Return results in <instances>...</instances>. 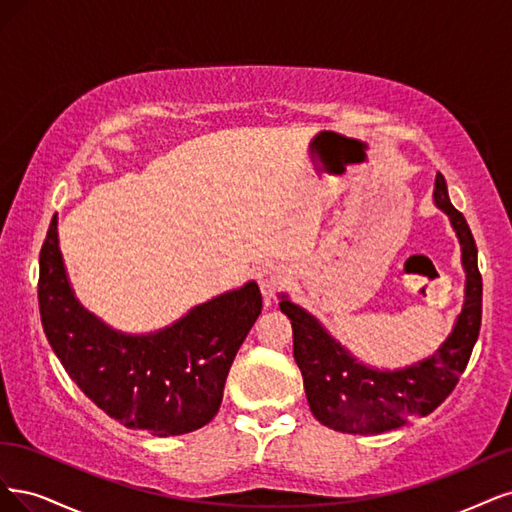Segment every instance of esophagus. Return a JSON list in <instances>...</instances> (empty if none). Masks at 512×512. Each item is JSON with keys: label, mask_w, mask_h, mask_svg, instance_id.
<instances>
[{"label": "esophagus", "mask_w": 512, "mask_h": 512, "mask_svg": "<svg viewBox=\"0 0 512 512\" xmlns=\"http://www.w3.org/2000/svg\"><path fill=\"white\" fill-rule=\"evenodd\" d=\"M289 272L285 268L280 266H274V263H270V266H263L257 274V283H259V289L263 293V298H266V304H270V300L274 298V295L287 287L289 283Z\"/></svg>", "instance_id": "34e87169"}]
</instances>
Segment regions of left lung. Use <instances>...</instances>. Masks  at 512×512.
I'll return each instance as SVG.
<instances>
[{"label":"left lung","instance_id":"1","mask_svg":"<svg viewBox=\"0 0 512 512\" xmlns=\"http://www.w3.org/2000/svg\"><path fill=\"white\" fill-rule=\"evenodd\" d=\"M434 202L449 214L461 242L466 302L453 334L430 359L398 372L370 370L357 364L306 310L287 298L278 304L291 319L293 357L304 378L308 406L329 430L346 434L387 432L406 421L430 415L449 398L468 366L483 317L478 251L466 217L449 200L447 183L440 172L436 176Z\"/></svg>","mask_w":512,"mask_h":512}]
</instances>
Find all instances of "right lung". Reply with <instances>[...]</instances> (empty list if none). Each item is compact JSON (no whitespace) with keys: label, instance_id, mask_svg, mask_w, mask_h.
Returning a JSON list of instances; mask_svg holds the SVG:
<instances>
[{"label":"right lung","instance_id":"add662e5","mask_svg":"<svg viewBox=\"0 0 512 512\" xmlns=\"http://www.w3.org/2000/svg\"><path fill=\"white\" fill-rule=\"evenodd\" d=\"M38 304L44 334L87 398L131 430L178 436L217 415L229 368L261 315L257 283L195 306L151 336H123L82 308L70 289L57 217L40 251Z\"/></svg>","mask_w":512,"mask_h":512}]
</instances>
